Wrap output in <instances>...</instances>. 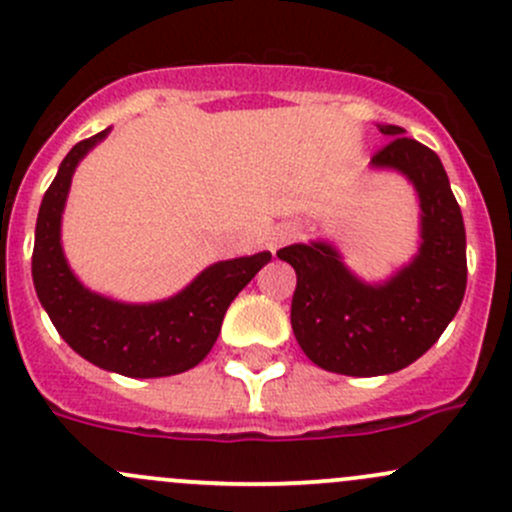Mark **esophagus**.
Segmentation results:
<instances>
[{
	"label": "esophagus",
	"instance_id": "34e87169",
	"mask_svg": "<svg viewBox=\"0 0 512 512\" xmlns=\"http://www.w3.org/2000/svg\"><path fill=\"white\" fill-rule=\"evenodd\" d=\"M293 236H295V231L291 229V226H276V229L268 234V241H266L268 251H271V254H276L278 249H283L286 244H291Z\"/></svg>",
	"mask_w": 512,
	"mask_h": 512
}]
</instances>
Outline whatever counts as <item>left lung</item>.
<instances>
[{
	"label": "left lung",
	"mask_w": 512,
	"mask_h": 512,
	"mask_svg": "<svg viewBox=\"0 0 512 512\" xmlns=\"http://www.w3.org/2000/svg\"><path fill=\"white\" fill-rule=\"evenodd\" d=\"M389 145L370 170L397 172L419 199V246L382 281H365L333 241L278 251L298 276L293 335L310 362L347 377H379L419 360L451 323L466 293V229L439 155L399 125H377Z\"/></svg>",
	"instance_id": "obj_1"
}]
</instances>
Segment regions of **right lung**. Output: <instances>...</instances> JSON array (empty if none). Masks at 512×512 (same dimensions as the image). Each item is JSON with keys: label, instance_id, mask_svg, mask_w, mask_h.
I'll list each match as a JSON object with an SVG mask.
<instances>
[{"label": "right lung", "instance_id": "add662e5", "mask_svg": "<svg viewBox=\"0 0 512 512\" xmlns=\"http://www.w3.org/2000/svg\"><path fill=\"white\" fill-rule=\"evenodd\" d=\"M113 128L78 142L59 165L39 207L31 276L41 308L83 360L125 377H170L197 367L217 342L221 320L241 288L271 261L268 251L204 268L182 291L155 303H125L83 286L68 266L61 221L68 189L83 157Z\"/></svg>", "mask_w": 512, "mask_h": 512}]
</instances>
